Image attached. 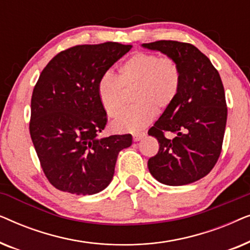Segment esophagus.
<instances>
[{
  "mask_svg": "<svg viewBox=\"0 0 250 250\" xmlns=\"http://www.w3.org/2000/svg\"><path fill=\"white\" fill-rule=\"evenodd\" d=\"M146 136V133L145 132H141V133H134L133 134V140H134V142H138L140 140H142L143 138Z\"/></svg>",
  "mask_w": 250,
  "mask_h": 250,
  "instance_id": "34e87169",
  "label": "esophagus"
}]
</instances>
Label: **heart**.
I'll return each mask as SVG.
<instances>
[{
  "instance_id": "obj_1",
  "label": "heart",
  "mask_w": 250,
  "mask_h": 250,
  "mask_svg": "<svg viewBox=\"0 0 250 250\" xmlns=\"http://www.w3.org/2000/svg\"><path fill=\"white\" fill-rule=\"evenodd\" d=\"M181 73L177 63L167 57L136 52L118 68V78L110 73L100 77L97 85L99 101L104 111L116 117L125 105V90H133L135 104L123 112L112 124L116 132L136 133L149 125L156 111H163L175 100L180 90Z\"/></svg>"
}]
</instances>
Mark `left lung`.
<instances>
[{
	"mask_svg": "<svg viewBox=\"0 0 250 250\" xmlns=\"http://www.w3.org/2000/svg\"><path fill=\"white\" fill-rule=\"evenodd\" d=\"M141 46L173 59L181 73L175 100L148 132L159 142L158 153L148 162L149 172L166 186L196 182L213 169L222 150L228 108L220 74L192 44L157 41ZM164 131L176 138H165Z\"/></svg>",
	"mask_w": 250,
	"mask_h": 250,
	"instance_id": "obj_1",
	"label": "left lung"
}]
</instances>
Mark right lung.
Wrapping results in <instances>:
<instances>
[{"instance_id": "add662e5", "label": "right lung", "mask_w": 250, "mask_h": 250, "mask_svg": "<svg viewBox=\"0 0 250 250\" xmlns=\"http://www.w3.org/2000/svg\"><path fill=\"white\" fill-rule=\"evenodd\" d=\"M131 47L77 45L58 53L41 73L29 132L44 174L57 189L81 196L100 192L114 177L119 151L132 145L131 134L99 138L107 112L97 93L100 77Z\"/></svg>"}]
</instances>
